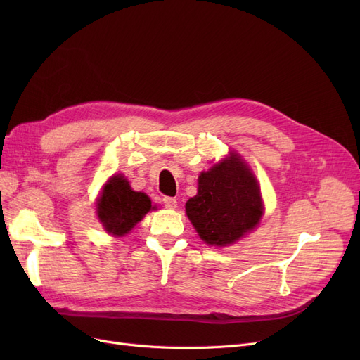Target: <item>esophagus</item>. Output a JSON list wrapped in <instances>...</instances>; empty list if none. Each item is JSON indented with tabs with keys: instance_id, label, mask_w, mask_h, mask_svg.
I'll list each match as a JSON object with an SVG mask.
<instances>
[{
	"instance_id": "1",
	"label": "esophagus",
	"mask_w": 360,
	"mask_h": 360,
	"mask_svg": "<svg viewBox=\"0 0 360 360\" xmlns=\"http://www.w3.org/2000/svg\"><path fill=\"white\" fill-rule=\"evenodd\" d=\"M163 204H165L167 209H176L177 207V200L171 198V197H165L163 198Z\"/></svg>"
}]
</instances>
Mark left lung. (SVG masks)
Masks as SVG:
<instances>
[{
  "mask_svg": "<svg viewBox=\"0 0 360 360\" xmlns=\"http://www.w3.org/2000/svg\"><path fill=\"white\" fill-rule=\"evenodd\" d=\"M263 212L259 184L236 151L200 174L198 193L186 202V214L201 240L219 248L252 231Z\"/></svg>",
  "mask_w": 360,
  "mask_h": 360,
  "instance_id": "8db88e82",
  "label": "left lung"
}]
</instances>
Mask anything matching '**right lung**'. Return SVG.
Here are the masks:
<instances>
[{
    "mask_svg": "<svg viewBox=\"0 0 360 360\" xmlns=\"http://www.w3.org/2000/svg\"><path fill=\"white\" fill-rule=\"evenodd\" d=\"M155 209L144 192H135L122 174L112 176L105 183L97 198V217L105 231L115 237H123Z\"/></svg>",
    "mask_w": 360,
    "mask_h": 360,
    "instance_id": "add662e5",
    "label": "right lung"
}]
</instances>
